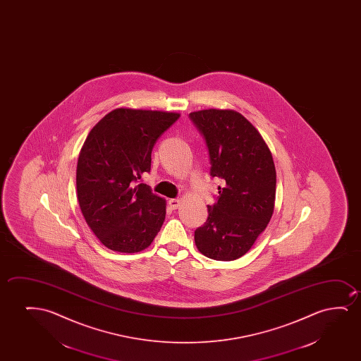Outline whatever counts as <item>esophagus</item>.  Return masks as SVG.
<instances>
[{"label":"esophagus","instance_id":"esophagus-1","mask_svg":"<svg viewBox=\"0 0 361 361\" xmlns=\"http://www.w3.org/2000/svg\"><path fill=\"white\" fill-rule=\"evenodd\" d=\"M169 206L170 208H173V209H176L180 206V200L178 198H171V200H169Z\"/></svg>","mask_w":361,"mask_h":361}]
</instances>
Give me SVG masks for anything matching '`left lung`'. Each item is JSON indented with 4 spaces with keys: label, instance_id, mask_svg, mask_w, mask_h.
Here are the masks:
<instances>
[{
    "label": "left lung",
    "instance_id": "1",
    "mask_svg": "<svg viewBox=\"0 0 361 361\" xmlns=\"http://www.w3.org/2000/svg\"><path fill=\"white\" fill-rule=\"evenodd\" d=\"M209 157V173L222 181L208 217L195 231L204 257L231 262L243 257L271 219L276 170L260 133L232 109H203L188 114Z\"/></svg>",
    "mask_w": 361,
    "mask_h": 361
}]
</instances>
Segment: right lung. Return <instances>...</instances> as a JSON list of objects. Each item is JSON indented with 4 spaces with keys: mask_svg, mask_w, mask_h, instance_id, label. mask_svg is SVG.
I'll list each match as a JSON object with an SVG mask.
<instances>
[{
    "mask_svg": "<svg viewBox=\"0 0 361 361\" xmlns=\"http://www.w3.org/2000/svg\"><path fill=\"white\" fill-rule=\"evenodd\" d=\"M180 114L117 109L91 129L80 152L76 190L94 235L111 250L148 247L165 219V200L140 183L158 139Z\"/></svg>",
    "mask_w": 361,
    "mask_h": 361,
    "instance_id": "right-lung-1",
    "label": "right lung"
}]
</instances>
